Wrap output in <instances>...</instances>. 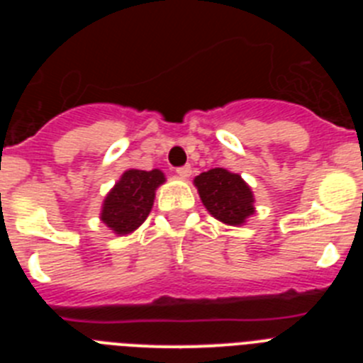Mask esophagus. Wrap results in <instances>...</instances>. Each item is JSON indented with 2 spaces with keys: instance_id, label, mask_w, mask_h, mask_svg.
Wrapping results in <instances>:
<instances>
[{
  "instance_id": "esophagus-1",
  "label": "esophagus",
  "mask_w": 363,
  "mask_h": 363,
  "mask_svg": "<svg viewBox=\"0 0 363 363\" xmlns=\"http://www.w3.org/2000/svg\"><path fill=\"white\" fill-rule=\"evenodd\" d=\"M191 172H192L191 165H184V167H179V169H176V174L184 179H187L189 176H191Z\"/></svg>"
}]
</instances>
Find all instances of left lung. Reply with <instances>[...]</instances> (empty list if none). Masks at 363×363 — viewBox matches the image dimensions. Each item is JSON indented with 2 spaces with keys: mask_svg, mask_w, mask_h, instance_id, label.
Segmentation results:
<instances>
[{
  "mask_svg": "<svg viewBox=\"0 0 363 363\" xmlns=\"http://www.w3.org/2000/svg\"><path fill=\"white\" fill-rule=\"evenodd\" d=\"M194 187L211 216L225 225H245V221L256 213L252 189L242 176L223 167L201 172L194 178Z\"/></svg>",
  "mask_w": 363,
  "mask_h": 363,
  "instance_id": "left-lung-1",
  "label": "left lung"
}]
</instances>
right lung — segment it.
<instances>
[{
  "label": "right lung",
  "instance_id": "obj_1",
  "mask_svg": "<svg viewBox=\"0 0 363 363\" xmlns=\"http://www.w3.org/2000/svg\"><path fill=\"white\" fill-rule=\"evenodd\" d=\"M163 184H165V174L160 169L125 171L114 187L107 192L101 203L99 220L116 236H127L134 233L152 211L156 189Z\"/></svg>",
  "mask_w": 363,
  "mask_h": 363
}]
</instances>
